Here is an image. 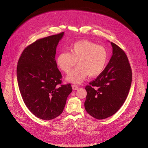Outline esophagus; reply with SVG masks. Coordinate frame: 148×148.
Segmentation results:
<instances>
[{
    "mask_svg": "<svg viewBox=\"0 0 148 148\" xmlns=\"http://www.w3.org/2000/svg\"><path fill=\"white\" fill-rule=\"evenodd\" d=\"M72 88L73 90H77L78 89V87L76 85H72Z\"/></svg>",
    "mask_w": 148,
    "mask_h": 148,
    "instance_id": "esophagus-1",
    "label": "esophagus"
}]
</instances>
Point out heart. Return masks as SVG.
I'll return each instance as SVG.
<instances>
[{"instance_id": "heart-1", "label": "heart", "mask_w": 148, "mask_h": 148, "mask_svg": "<svg viewBox=\"0 0 148 148\" xmlns=\"http://www.w3.org/2000/svg\"><path fill=\"white\" fill-rule=\"evenodd\" d=\"M69 52H62L56 57L59 68L68 73L66 79L74 84H81L88 75L96 77L104 70L108 61V52L102 46L88 40H80L71 45Z\"/></svg>"}]
</instances>
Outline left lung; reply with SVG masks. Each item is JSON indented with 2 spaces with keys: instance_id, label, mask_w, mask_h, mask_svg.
Wrapping results in <instances>:
<instances>
[{
  "instance_id": "obj_1",
  "label": "left lung",
  "mask_w": 148,
  "mask_h": 148,
  "mask_svg": "<svg viewBox=\"0 0 148 148\" xmlns=\"http://www.w3.org/2000/svg\"><path fill=\"white\" fill-rule=\"evenodd\" d=\"M112 56L102 73L86 86L84 103L87 113L102 120L115 114L128 96L132 82V71L125 52L110 42Z\"/></svg>"
}]
</instances>
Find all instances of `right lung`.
<instances>
[{"label": "right lung", "mask_w": 148, "mask_h": 148, "mask_svg": "<svg viewBox=\"0 0 148 148\" xmlns=\"http://www.w3.org/2000/svg\"><path fill=\"white\" fill-rule=\"evenodd\" d=\"M63 35L62 32L36 40L24 49L17 63L23 101L33 114L44 120L62 113L73 90L70 84L61 85L62 75L55 60L56 47Z\"/></svg>", "instance_id": "add662e5"}]
</instances>
